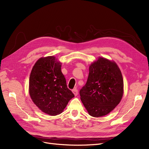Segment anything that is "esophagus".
<instances>
[{"label": "esophagus", "mask_w": 149, "mask_h": 149, "mask_svg": "<svg viewBox=\"0 0 149 149\" xmlns=\"http://www.w3.org/2000/svg\"><path fill=\"white\" fill-rule=\"evenodd\" d=\"M72 92H73V93L74 94V95L75 96H76L77 95H78V90H77L76 89H73L72 90Z\"/></svg>", "instance_id": "esophagus-1"}]
</instances>
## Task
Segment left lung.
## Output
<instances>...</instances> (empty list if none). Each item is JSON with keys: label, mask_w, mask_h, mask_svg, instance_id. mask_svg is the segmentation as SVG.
Here are the masks:
<instances>
[{"label": "left lung", "mask_w": 149, "mask_h": 149, "mask_svg": "<svg viewBox=\"0 0 149 149\" xmlns=\"http://www.w3.org/2000/svg\"><path fill=\"white\" fill-rule=\"evenodd\" d=\"M79 94L92 116H103L113 110L123 95V79L115 61L99 57L92 63L87 83Z\"/></svg>", "instance_id": "obj_1"}]
</instances>
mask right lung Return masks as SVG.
Wrapping results in <instances>:
<instances>
[{
  "label": "right lung",
  "mask_w": 149,
  "mask_h": 149,
  "mask_svg": "<svg viewBox=\"0 0 149 149\" xmlns=\"http://www.w3.org/2000/svg\"><path fill=\"white\" fill-rule=\"evenodd\" d=\"M61 63L54 56L39 58L33 66L29 81V92L34 104L46 114L61 113L74 97L66 86Z\"/></svg>",
  "instance_id": "add662e5"
}]
</instances>
